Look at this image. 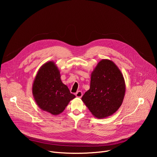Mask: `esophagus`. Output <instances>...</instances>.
I'll list each match as a JSON object with an SVG mask.
<instances>
[{
    "mask_svg": "<svg viewBox=\"0 0 157 157\" xmlns=\"http://www.w3.org/2000/svg\"><path fill=\"white\" fill-rule=\"evenodd\" d=\"M76 96L77 97H79V98H81L82 96H83V93H82L81 91H78L76 93Z\"/></svg>",
    "mask_w": 157,
    "mask_h": 157,
    "instance_id": "obj_1",
    "label": "esophagus"
}]
</instances>
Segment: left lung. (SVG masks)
<instances>
[{
	"mask_svg": "<svg viewBox=\"0 0 157 157\" xmlns=\"http://www.w3.org/2000/svg\"><path fill=\"white\" fill-rule=\"evenodd\" d=\"M125 93L123 74L113 61L102 59L91 74L90 89L81 100L94 116L105 118L116 113Z\"/></svg>",
	"mask_w": 157,
	"mask_h": 157,
	"instance_id": "8db88e82",
	"label": "left lung"
}]
</instances>
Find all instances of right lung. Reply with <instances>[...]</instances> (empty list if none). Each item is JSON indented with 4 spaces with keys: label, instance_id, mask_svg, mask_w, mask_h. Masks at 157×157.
Listing matches in <instances>:
<instances>
[{
    "label": "right lung",
    "instance_id": "right-lung-1",
    "mask_svg": "<svg viewBox=\"0 0 157 157\" xmlns=\"http://www.w3.org/2000/svg\"><path fill=\"white\" fill-rule=\"evenodd\" d=\"M34 100L44 111L53 115L62 113L76 96L60 79V73L53 61L44 63L39 69L32 85Z\"/></svg>",
    "mask_w": 157,
    "mask_h": 157
}]
</instances>
